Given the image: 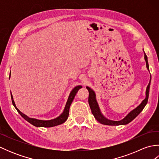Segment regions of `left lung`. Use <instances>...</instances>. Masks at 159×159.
Masks as SVG:
<instances>
[{
    "instance_id": "obj_1",
    "label": "left lung",
    "mask_w": 159,
    "mask_h": 159,
    "mask_svg": "<svg viewBox=\"0 0 159 159\" xmlns=\"http://www.w3.org/2000/svg\"><path fill=\"white\" fill-rule=\"evenodd\" d=\"M144 58H145V60H146V62L147 68L148 70H149V65H148V57L145 52H144ZM150 80H151V79H150ZM150 85V80L149 84H148V85L147 87L146 98H145L142 101V102H141L139 106H138L137 108H135L134 110L132 111L130 113H128L127 116L124 118L123 120H121L120 121L109 120L107 119V118H105L102 116V113H100L98 104V103L96 102L95 93H94L92 89H90L89 87H87V89L89 91L88 101H89V104L91 111H92V113L94 117H95L97 120V121H98L100 123L102 124L111 125V126H118V125L127 124L129 122H130L131 121H133L134 118H135L138 116V115H139L141 112V111H143V108L145 107V106L146 105L148 100V97H149Z\"/></svg>"
}]
</instances>
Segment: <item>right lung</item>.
Returning <instances> with one entry per match:
<instances>
[{"mask_svg": "<svg viewBox=\"0 0 159 159\" xmlns=\"http://www.w3.org/2000/svg\"><path fill=\"white\" fill-rule=\"evenodd\" d=\"M81 87H82V86H80V85H78V86L74 87V88L72 89V91L71 92V93L70 94L68 100H67V101L65 109H64L63 113L61 115V116H59L58 117L55 118V119L50 120H41L35 119V118H30L28 116H26L25 114L22 113L21 111H20L18 109V108L16 107L14 101H13V100L12 94L11 93V101H12L13 105L14 106V107L16 108V110L18 111V112L20 113V116H21L24 118V119H25L26 121H29V123H31V124H33V126H37V127H52V126H57V125L61 124L63 122H65V121L67 120V117H68V116H69L70 107L71 104H72V101L74 98V97H75L77 92L79 90V89L81 88Z\"/></svg>", "mask_w": 159, "mask_h": 159, "instance_id": "1", "label": "right lung"}]
</instances>
